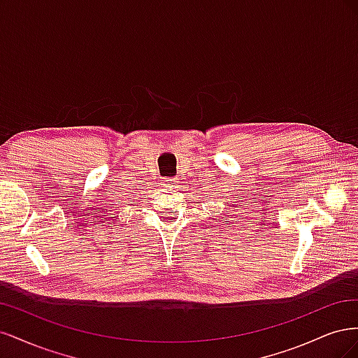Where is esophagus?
Here are the masks:
<instances>
[{
  "mask_svg": "<svg viewBox=\"0 0 358 358\" xmlns=\"http://www.w3.org/2000/svg\"><path fill=\"white\" fill-rule=\"evenodd\" d=\"M176 183H178V179H176V178H166L164 180H162V185L167 187V188H170V187H173V185H176Z\"/></svg>",
  "mask_w": 358,
  "mask_h": 358,
  "instance_id": "34e87169",
  "label": "esophagus"
}]
</instances>
